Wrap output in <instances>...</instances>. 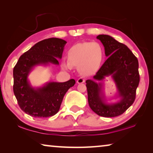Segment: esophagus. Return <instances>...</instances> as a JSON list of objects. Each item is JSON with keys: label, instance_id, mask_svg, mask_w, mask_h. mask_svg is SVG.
Listing matches in <instances>:
<instances>
[{"label": "esophagus", "instance_id": "obj_1", "mask_svg": "<svg viewBox=\"0 0 153 153\" xmlns=\"http://www.w3.org/2000/svg\"><path fill=\"white\" fill-rule=\"evenodd\" d=\"M85 82V79L83 78V77H80L77 80V84H82V83Z\"/></svg>", "mask_w": 153, "mask_h": 153}]
</instances>
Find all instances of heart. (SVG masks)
Here are the masks:
<instances>
[{"instance_id": "heart-1", "label": "heart", "mask_w": 153, "mask_h": 153, "mask_svg": "<svg viewBox=\"0 0 153 153\" xmlns=\"http://www.w3.org/2000/svg\"><path fill=\"white\" fill-rule=\"evenodd\" d=\"M67 58V61L61 63L63 69L69 70L72 66L77 67L80 73L89 76L99 68L103 58V49L96 42L77 43L68 49Z\"/></svg>"}]
</instances>
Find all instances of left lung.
<instances>
[{"label":"left lung","instance_id":"obj_1","mask_svg":"<svg viewBox=\"0 0 153 153\" xmlns=\"http://www.w3.org/2000/svg\"><path fill=\"white\" fill-rule=\"evenodd\" d=\"M97 38L104 46L108 57L92 79L86 81L88 100L91 109L99 116L113 117L123 113L136 98L140 76L138 61L128 46L111 36L100 34ZM110 76L117 88L115 103H108L105 96L104 79Z\"/></svg>","mask_w":153,"mask_h":153}]
</instances>
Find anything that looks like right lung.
<instances>
[{"label":"right lung","mask_w":153,"mask_h":153,"mask_svg":"<svg viewBox=\"0 0 153 153\" xmlns=\"http://www.w3.org/2000/svg\"><path fill=\"white\" fill-rule=\"evenodd\" d=\"M57 38L43 40L33 45L20 56L13 69V92L21 109L32 117L42 118L55 115L60 108L65 93L76 81L49 82L34 87L28 77L35 67L59 65L66 45Z\"/></svg>","instance_id":"right-lung-1"}]
</instances>
